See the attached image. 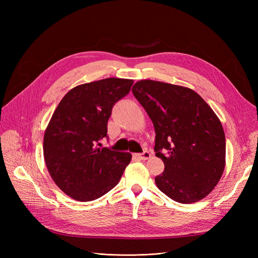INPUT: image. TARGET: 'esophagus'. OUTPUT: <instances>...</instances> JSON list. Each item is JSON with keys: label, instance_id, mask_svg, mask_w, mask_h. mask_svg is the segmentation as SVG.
Segmentation results:
<instances>
[{"label": "esophagus", "instance_id": "1", "mask_svg": "<svg viewBox=\"0 0 258 258\" xmlns=\"http://www.w3.org/2000/svg\"><path fill=\"white\" fill-rule=\"evenodd\" d=\"M134 156H135L136 158H138V159L146 160V159H148V158H151V153H150V152H147V151H145V152H143L142 154H135Z\"/></svg>", "mask_w": 258, "mask_h": 258}]
</instances>
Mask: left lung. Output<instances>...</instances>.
<instances>
[{
  "mask_svg": "<svg viewBox=\"0 0 258 258\" xmlns=\"http://www.w3.org/2000/svg\"><path fill=\"white\" fill-rule=\"evenodd\" d=\"M132 93L153 121L154 151L165 163L156 185L181 204L204 199L225 169V134L218 117L197 92L182 86L144 80L135 84Z\"/></svg>",
  "mask_w": 258,
  "mask_h": 258,
  "instance_id": "obj_1",
  "label": "left lung"
}]
</instances>
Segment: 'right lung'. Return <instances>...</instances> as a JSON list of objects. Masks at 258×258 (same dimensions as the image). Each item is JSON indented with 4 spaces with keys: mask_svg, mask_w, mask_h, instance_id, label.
Masks as SVG:
<instances>
[{
    "mask_svg": "<svg viewBox=\"0 0 258 258\" xmlns=\"http://www.w3.org/2000/svg\"><path fill=\"white\" fill-rule=\"evenodd\" d=\"M134 81L105 79L76 86L60 101L45 130L44 158L53 182L77 201H92L118 184L130 153L99 147L114 104Z\"/></svg>",
    "mask_w": 258,
    "mask_h": 258,
    "instance_id": "right-lung-1",
    "label": "right lung"
}]
</instances>
